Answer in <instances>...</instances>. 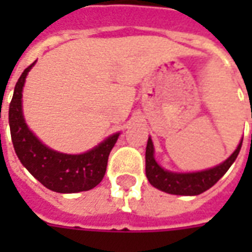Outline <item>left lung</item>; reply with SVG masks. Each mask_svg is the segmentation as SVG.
<instances>
[{
	"label": "left lung",
	"instance_id": "8db88e82",
	"mask_svg": "<svg viewBox=\"0 0 252 252\" xmlns=\"http://www.w3.org/2000/svg\"><path fill=\"white\" fill-rule=\"evenodd\" d=\"M243 142V140H242ZM242 142L235 150V153L229 158L222 162L220 166L213 169L198 171V173H188V174H177L166 171L159 166L154 159V144L151 137H148L147 148H146V175L150 184L157 189L180 195H197L204 193L205 190L216 184L222 175L227 173L231 164L238 158L239 151L242 148Z\"/></svg>",
	"mask_w": 252,
	"mask_h": 252
}]
</instances>
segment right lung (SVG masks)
Segmentation results:
<instances>
[{
    "label": "right lung",
    "mask_w": 252,
    "mask_h": 252,
    "mask_svg": "<svg viewBox=\"0 0 252 252\" xmlns=\"http://www.w3.org/2000/svg\"><path fill=\"white\" fill-rule=\"evenodd\" d=\"M33 63L21 74L9 105V126L14 151L20 162L40 184L58 193H77L93 189L102 181L108 158L119 133L108 137L98 147L81 155H67L41 144L28 129L21 112V92Z\"/></svg>",
    "instance_id": "obj_1"
}]
</instances>
